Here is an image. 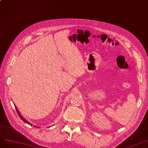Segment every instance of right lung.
Returning <instances> with one entry per match:
<instances>
[{"label": "right lung", "instance_id": "obj_1", "mask_svg": "<svg viewBox=\"0 0 148 148\" xmlns=\"http://www.w3.org/2000/svg\"><path fill=\"white\" fill-rule=\"evenodd\" d=\"M16 111H17V113H18V116H20V118L21 119V120H22L23 121H24V122H25V123H28V124H29V125H31V123H30L29 122H27V121H26V120H25V119H24V118H23V117L21 116V114H20V112L18 111V109H17L16 108ZM34 127H35V126H34Z\"/></svg>", "mask_w": 148, "mask_h": 148}]
</instances>
